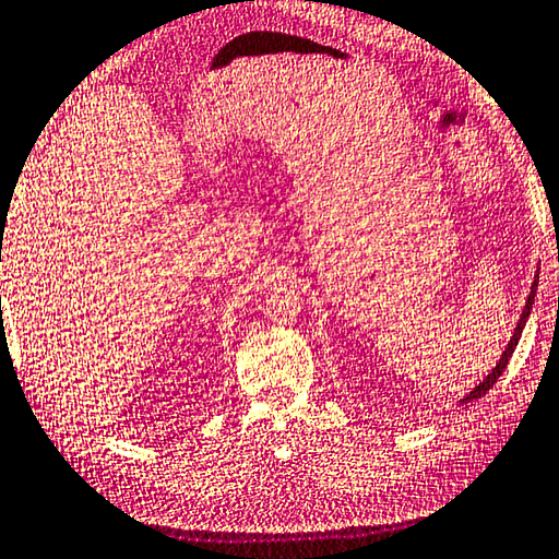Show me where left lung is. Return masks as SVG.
Returning a JSON list of instances; mask_svg holds the SVG:
<instances>
[{"mask_svg": "<svg viewBox=\"0 0 559 559\" xmlns=\"http://www.w3.org/2000/svg\"><path fill=\"white\" fill-rule=\"evenodd\" d=\"M537 282H539V270H537V274H535V282H532V287H530V297H527V302H525V309H522V314H520V322H518V328H514V334L510 337V342H508V347H504V352H502V357L497 359V365L489 369V374L485 377L483 382L479 384H475V388H472L465 397L460 400V405H467V402H472V400H479L483 397V394H487L489 392V388H492V384L500 380V374L504 372V367H508V362H510V357H512V352H514V347H518V342H520V337H522V330H525V324H527V317H530V312H532V305H535V295H537Z\"/></svg>", "mask_w": 559, "mask_h": 559, "instance_id": "left-lung-1", "label": "left lung"}]
</instances>
